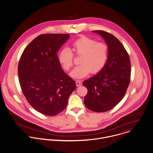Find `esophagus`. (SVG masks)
<instances>
[{
	"instance_id": "1",
	"label": "esophagus",
	"mask_w": 153,
	"mask_h": 153,
	"mask_svg": "<svg viewBox=\"0 0 153 153\" xmlns=\"http://www.w3.org/2000/svg\"><path fill=\"white\" fill-rule=\"evenodd\" d=\"M76 85L77 87H79V86H81L82 85V82L81 81H80V80H76Z\"/></svg>"
}]
</instances>
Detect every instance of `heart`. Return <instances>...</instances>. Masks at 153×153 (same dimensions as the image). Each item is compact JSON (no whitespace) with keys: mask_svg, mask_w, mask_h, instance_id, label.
Instances as JSON below:
<instances>
[{"mask_svg":"<svg viewBox=\"0 0 153 153\" xmlns=\"http://www.w3.org/2000/svg\"><path fill=\"white\" fill-rule=\"evenodd\" d=\"M108 47L105 43L82 36L71 44V50L68 48L62 49L58 59L63 69L68 71L73 66V55L81 56L79 60L80 65L76 66L71 73V77L80 79L90 72L96 74L104 69L108 58Z\"/></svg>","mask_w":153,"mask_h":153,"instance_id":"obj_1","label":"heart"}]
</instances>
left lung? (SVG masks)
<instances>
[{"mask_svg": "<svg viewBox=\"0 0 153 153\" xmlns=\"http://www.w3.org/2000/svg\"><path fill=\"white\" fill-rule=\"evenodd\" d=\"M93 32L105 39L108 58L102 71L82 82L88 91L84 102L88 109L103 112L114 108L124 97L130 81L131 65L128 53L115 36L102 30Z\"/></svg>", "mask_w": 153, "mask_h": 153, "instance_id": "1", "label": "left lung"}]
</instances>
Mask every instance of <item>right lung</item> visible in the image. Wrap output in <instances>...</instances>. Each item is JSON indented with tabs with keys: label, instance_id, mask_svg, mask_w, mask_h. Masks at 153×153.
Instances as JSON below:
<instances>
[{
	"label": "right lung",
	"instance_id": "obj_1",
	"mask_svg": "<svg viewBox=\"0 0 153 153\" xmlns=\"http://www.w3.org/2000/svg\"><path fill=\"white\" fill-rule=\"evenodd\" d=\"M69 34H44L25 48L18 65L23 94L34 109L47 116H55L66 107L76 89L75 82L62 69L57 55Z\"/></svg>",
	"mask_w": 153,
	"mask_h": 153
}]
</instances>
